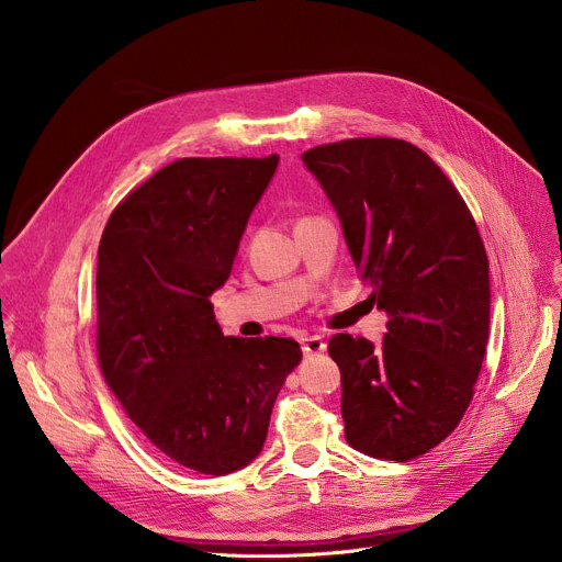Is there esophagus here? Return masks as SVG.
Here are the masks:
<instances>
[{"label": "esophagus", "instance_id": "esophagus-1", "mask_svg": "<svg viewBox=\"0 0 562 562\" xmlns=\"http://www.w3.org/2000/svg\"><path fill=\"white\" fill-rule=\"evenodd\" d=\"M301 348H303V356L310 358V356H318V352L326 350V341H323V337L314 335V337H307L301 341Z\"/></svg>", "mask_w": 562, "mask_h": 562}]
</instances>
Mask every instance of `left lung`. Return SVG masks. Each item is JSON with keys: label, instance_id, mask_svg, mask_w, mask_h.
Instances as JSON below:
<instances>
[{"label": "left lung", "instance_id": "left-lung-1", "mask_svg": "<svg viewBox=\"0 0 562 562\" xmlns=\"http://www.w3.org/2000/svg\"><path fill=\"white\" fill-rule=\"evenodd\" d=\"M326 191L369 301L380 346L335 335L346 441L412 460L453 432L474 396L490 335V263L449 177L401 138H348L303 153Z\"/></svg>", "mask_w": 562, "mask_h": 562}]
</instances>
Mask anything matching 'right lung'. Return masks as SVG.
Returning <instances> with one entry per match:
<instances>
[{"mask_svg": "<svg viewBox=\"0 0 562 562\" xmlns=\"http://www.w3.org/2000/svg\"><path fill=\"white\" fill-rule=\"evenodd\" d=\"M280 157L180 159L115 206L98 250V356L130 419L172 462L225 476L263 449L303 352L225 337L218 291Z\"/></svg>", "mask_w": 562, "mask_h": 562, "instance_id": "right-lung-1", "label": "right lung"}]
</instances>
